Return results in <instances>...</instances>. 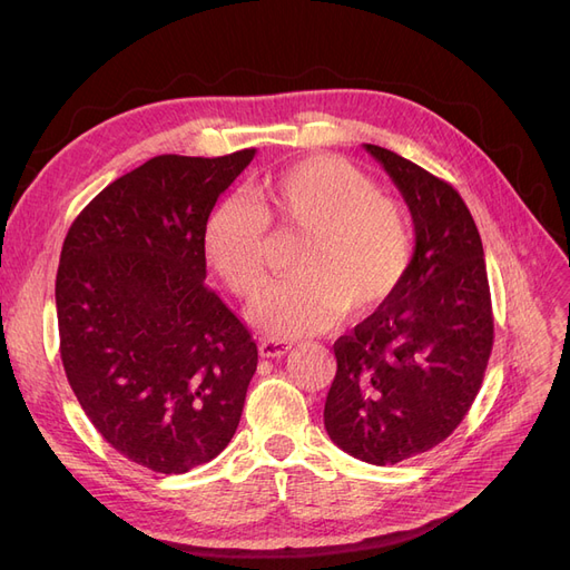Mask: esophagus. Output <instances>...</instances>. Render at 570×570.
<instances>
[{
	"label": "esophagus",
	"mask_w": 570,
	"mask_h": 570,
	"mask_svg": "<svg viewBox=\"0 0 570 570\" xmlns=\"http://www.w3.org/2000/svg\"><path fill=\"white\" fill-rule=\"evenodd\" d=\"M292 350V342L287 340H278V337H268L258 342V354L264 358H281Z\"/></svg>",
	"instance_id": "34e87169"
}]
</instances>
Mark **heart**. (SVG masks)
I'll list each match as a JSON object with an SVG mask.
<instances>
[{
  "label": "heart",
  "mask_w": 570,
  "mask_h": 570,
  "mask_svg": "<svg viewBox=\"0 0 570 570\" xmlns=\"http://www.w3.org/2000/svg\"><path fill=\"white\" fill-rule=\"evenodd\" d=\"M252 197H230L209 214L204 256L233 295L254 302L268 285V223L304 235L292 256L297 278L252 308L258 327L302 337L344 312L371 316L402 287L413 258L411 218L352 164L318 154L264 178Z\"/></svg>",
  "instance_id": "b5f03b06"
}]
</instances>
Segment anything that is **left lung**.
Listing matches in <instances>:
<instances>
[{"instance_id": "left-lung-1", "label": "left lung", "mask_w": 570, "mask_h": 570, "mask_svg": "<svg viewBox=\"0 0 570 570\" xmlns=\"http://www.w3.org/2000/svg\"><path fill=\"white\" fill-rule=\"evenodd\" d=\"M364 149L402 193L416 247L396 295L333 344L323 421L342 452L387 465L454 433L482 385L494 321L485 252L461 195L400 154Z\"/></svg>"}]
</instances>
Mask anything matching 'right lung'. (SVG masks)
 <instances>
[{"mask_svg":"<svg viewBox=\"0 0 570 570\" xmlns=\"http://www.w3.org/2000/svg\"><path fill=\"white\" fill-rule=\"evenodd\" d=\"M164 154L85 206L57 273L61 361L116 452L187 473L233 440L256 342L206 281L204 226L254 159Z\"/></svg>","mask_w":570,"mask_h":570,"instance_id":"1","label":"right lung"}]
</instances>
